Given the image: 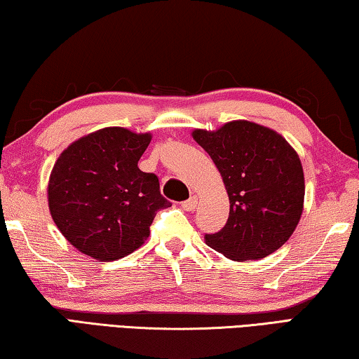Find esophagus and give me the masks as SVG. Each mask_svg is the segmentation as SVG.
<instances>
[{"label": "esophagus", "mask_w": 359, "mask_h": 359, "mask_svg": "<svg viewBox=\"0 0 359 359\" xmlns=\"http://www.w3.org/2000/svg\"><path fill=\"white\" fill-rule=\"evenodd\" d=\"M196 204H198V198L191 196L190 199H187V201L182 203V209L187 212H191V210H194V208H196Z\"/></svg>", "instance_id": "obj_1"}]
</instances>
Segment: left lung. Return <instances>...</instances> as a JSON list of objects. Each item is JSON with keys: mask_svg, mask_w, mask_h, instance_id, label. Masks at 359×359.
Wrapping results in <instances>:
<instances>
[{"mask_svg": "<svg viewBox=\"0 0 359 359\" xmlns=\"http://www.w3.org/2000/svg\"><path fill=\"white\" fill-rule=\"evenodd\" d=\"M193 139L220 171L229 196L224 226L205 244L236 261L274 253L293 234L302 214L304 172L294 149L274 130L236 120Z\"/></svg>", "mask_w": 359, "mask_h": 359, "instance_id": "8db88e82", "label": "left lung"}]
</instances>
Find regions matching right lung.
I'll return each instance as SVG.
<instances>
[{
	"instance_id": "add662e5",
	"label": "right lung",
	"mask_w": 359,
	"mask_h": 359,
	"mask_svg": "<svg viewBox=\"0 0 359 359\" xmlns=\"http://www.w3.org/2000/svg\"><path fill=\"white\" fill-rule=\"evenodd\" d=\"M151 136L120 126L72 142L58 156L48 180V209L79 252L115 261L141 247L158 210L171 205L160 182L137 168Z\"/></svg>"
}]
</instances>
